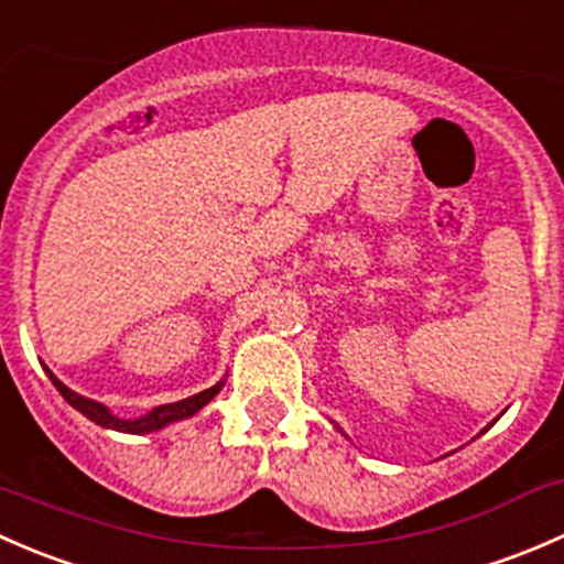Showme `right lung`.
I'll list each match as a JSON object with an SVG mask.
<instances>
[{
    "instance_id": "right-lung-1",
    "label": "right lung",
    "mask_w": 564,
    "mask_h": 564,
    "mask_svg": "<svg viewBox=\"0 0 564 564\" xmlns=\"http://www.w3.org/2000/svg\"><path fill=\"white\" fill-rule=\"evenodd\" d=\"M45 373H48V379H51V382H54V388L62 392V398H65V401L70 403L73 409H78V412H82L84 417H89V420H93V423L104 425V429L122 431V434H152V431H161V429H166V425L180 423V420L193 417V414H196L198 409L207 406V403L213 401L215 395H218L220 388H224V382H218V384H215V388L196 392V395L185 398V401L163 403V406H155V409H152V412H147L144 417L122 420V417H117V414L108 412L104 403L93 401V398H84V395H78V392H73L70 388H65V384H62L59 379H56L54 373L48 371V368H45Z\"/></svg>"
}]
</instances>
